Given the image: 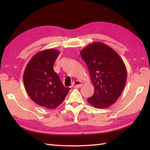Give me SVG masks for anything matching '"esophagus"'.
Returning a JSON list of instances; mask_svg holds the SVG:
<instances>
[{"mask_svg": "<svg viewBox=\"0 0 150 150\" xmlns=\"http://www.w3.org/2000/svg\"><path fill=\"white\" fill-rule=\"evenodd\" d=\"M82 86V82L79 80H75L72 84V86L73 88H81Z\"/></svg>", "mask_w": 150, "mask_h": 150, "instance_id": "34e87169", "label": "esophagus"}]
</instances>
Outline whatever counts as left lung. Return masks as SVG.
Instances as JSON below:
<instances>
[{
    "label": "left lung",
    "instance_id": "8db88e82",
    "mask_svg": "<svg viewBox=\"0 0 150 150\" xmlns=\"http://www.w3.org/2000/svg\"><path fill=\"white\" fill-rule=\"evenodd\" d=\"M86 63L95 91L88 102L96 108H106L118 100L126 85L127 70L115 51L100 42L91 43L81 52Z\"/></svg>",
    "mask_w": 150,
    "mask_h": 150
}]
</instances>
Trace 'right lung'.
I'll return each mask as SVG.
<instances>
[{"instance_id":"1","label":"right lung","mask_w":150,"mask_h":150,"mask_svg":"<svg viewBox=\"0 0 150 150\" xmlns=\"http://www.w3.org/2000/svg\"><path fill=\"white\" fill-rule=\"evenodd\" d=\"M59 53L54 49L40 51L31 58L24 72V87L30 98L48 109L59 106L70 90L64 86L53 70V64Z\"/></svg>"}]
</instances>
